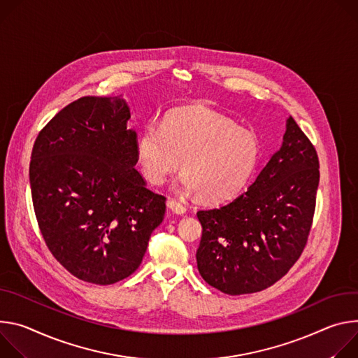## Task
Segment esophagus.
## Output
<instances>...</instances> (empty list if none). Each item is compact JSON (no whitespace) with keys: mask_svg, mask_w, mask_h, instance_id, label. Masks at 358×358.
<instances>
[{"mask_svg":"<svg viewBox=\"0 0 358 358\" xmlns=\"http://www.w3.org/2000/svg\"><path fill=\"white\" fill-rule=\"evenodd\" d=\"M168 206H169V209H171L173 213H176V215H183V213H186V206H185L182 202L176 201V199H169V201H168Z\"/></svg>","mask_w":358,"mask_h":358,"instance_id":"esophagus-1","label":"esophagus"}]
</instances>
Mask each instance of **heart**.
I'll use <instances>...</instances> for the list:
<instances>
[{
    "mask_svg": "<svg viewBox=\"0 0 358 358\" xmlns=\"http://www.w3.org/2000/svg\"><path fill=\"white\" fill-rule=\"evenodd\" d=\"M143 176L161 185L183 162L179 185L213 203L239 194L253 176L260 142L226 115L202 105L168 112L162 125L148 122L136 139Z\"/></svg>",
    "mask_w": 358,
    "mask_h": 358,
    "instance_id": "b5f03b06",
    "label": "heart"
}]
</instances>
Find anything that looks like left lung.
Wrapping results in <instances>:
<instances>
[{
    "mask_svg": "<svg viewBox=\"0 0 358 358\" xmlns=\"http://www.w3.org/2000/svg\"><path fill=\"white\" fill-rule=\"evenodd\" d=\"M319 156L290 116L283 143L249 189L230 203L199 210L197 268L231 296L262 292L292 268L304 250L319 187Z\"/></svg>",
    "mask_w": 358,
    "mask_h": 358,
    "instance_id": "obj_1",
    "label": "left lung"
}]
</instances>
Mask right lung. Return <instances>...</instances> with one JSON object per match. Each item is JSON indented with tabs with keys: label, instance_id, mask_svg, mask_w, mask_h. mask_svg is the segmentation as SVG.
I'll return each instance as SVG.
<instances>
[{
	"label": "right lung",
	"instance_id": "right-lung-1",
	"mask_svg": "<svg viewBox=\"0 0 358 358\" xmlns=\"http://www.w3.org/2000/svg\"><path fill=\"white\" fill-rule=\"evenodd\" d=\"M121 96H84L38 134L29 185L52 256L79 280L108 286L142 263L166 197L136 171V132Z\"/></svg>",
	"mask_w": 358,
	"mask_h": 358
}]
</instances>
